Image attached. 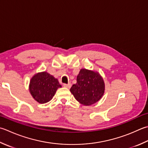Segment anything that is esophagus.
I'll use <instances>...</instances> for the list:
<instances>
[{"label":"esophagus","instance_id":"esophagus-1","mask_svg":"<svg viewBox=\"0 0 148 148\" xmlns=\"http://www.w3.org/2000/svg\"><path fill=\"white\" fill-rule=\"evenodd\" d=\"M63 86H65L66 88H71V83H68V84H63Z\"/></svg>","mask_w":148,"mask_h":148}]
</instances>
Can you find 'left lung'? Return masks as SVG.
<instances>
[{
  "instance_id": "8db88e82",
  "label": "left lung",
  "mask_w": 148,
  "mask_h": 148,
  "mask_svg": "<svg viewBox=\"0 0 148 148\" xmlns=\"http://www.w3.org/2000/svg\"><path fill=\"white\" fill-rule=\"evenodd\" d=\"M70 90L78 102L85 106L97 103L103 96L105 83L100 75L92 71L82 69L77 77V83Z\"/></svg>"
}]
</instances>
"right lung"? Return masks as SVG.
<instances>
[{
	"label": "right lung",
	"mask_w": 148,
	"mask_h": 148,
	"mask_svg": "<svg viewBox=\"0 0 148 148\" xmlns=\"http://www.w3.org/2000/svg\"><path fill=\"white\" fill-rule=\"evenodd\" d=\"M62 87L57 79L46 72H40L31 78L29 91L39 103H46L52 99L58 88Z\"/></svg>",
	"instance_id": "add662e5"
}]
</instances>
